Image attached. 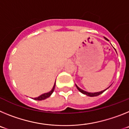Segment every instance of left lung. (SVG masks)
Masks as SVG:
<instances>
[{"mask_svg":"<svg viewBox=\"0 0 129 129\" xmlns=\"http://www.w3.org/2000/svg\"><path fill=\"white\" fill-rule=\"evenodd\" d=\"M104 38H105V39L107 40V41H109V40L107 39V38H105V37H104ZM76 87H77V89H78V90L79 91V92H81L82 94H85V95H87V96H90V97L98 96V95H100V94H102V93H103V92H104L106 90L108 89V88H109L110 86H109V87H108V88H106V89L104 90L100 91V92H94V93H93V92H86V91L83 90L81 89V88H79V87H78V86H77L76 85Z\"/></svg>","mask_w":129,"mask_h":129,"instance_id":"8db88e82","label":"left lung"}]
</instances>
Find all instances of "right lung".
Here are the masks:
<instances>
[{"label": "right lung", "mask_w": 129, "mask_h": 129, "mask_svg": "<svg viewBox=\"0 0 129 129\" xmlns=\"http://www.w3.org/2000/svg\"><path fill=\"white\" fill-rule=\"evenodd\" d=\"M55 86V82L54 85H53V88H52V89L50 91V92H47V93H44V94H41V95H39V96L37 97V98H34V100H39V101H41V100H45V99H46V98H49V97H50L51 95H52V93H53V91H54Z\"/></svg>", "instance_id": "right-lung-1"}]
</instances>
